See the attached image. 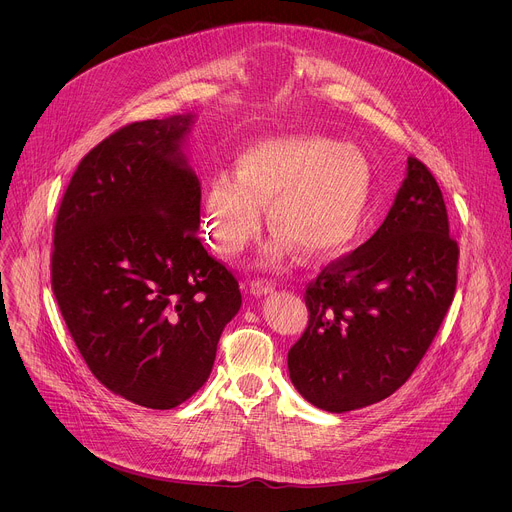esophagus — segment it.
<instances>
[{
  "label": "esophagus",
  "mask_w": 512,
  "mask_h": 512,
  "mask_svg": "<svg viewBox=\"0 0 512 512\" xmlns=\"http://www.w3.org/2000/svg\"><path fill=\"white\" fill-rule=\"evenodd\" d=\"M249 289H251V294H253V296L261 298V296L273 294V291H275V285H273L271 281H267V279H253V281L249 283Z\"/></svg>",
  "instance_id": "34e87169"
}]
</instances>
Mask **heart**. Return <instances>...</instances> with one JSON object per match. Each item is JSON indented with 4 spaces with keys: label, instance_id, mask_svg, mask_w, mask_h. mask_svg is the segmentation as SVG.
I'll list each match as a JSON object with an SVG mask.
<instances>
[{
    "label": "heart",
    "instance_id": "b5f03b06",
    "mask_svg": "<svg viewBox=\"0 0 512 512\" xmlns=\"http://www.w3.org/2000/svg\"><path fill=\"white\" fill-rule=\"evenodd\" d=\"M371 166L356 148L320 135L257 141L237 156L235 176L214 174L200 221L208 247L239 255L259 233L263 206L279 229L269 259L296 245L310 259L348 251L362 233L371 200Z\"/></svg>",
    "mask_w": 512,
    "mask_h": 512
}]
</instances>
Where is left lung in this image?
Masks as SVG:
<instances>
[{
    "label": "left lung",
    "instance_id": "8db88e82",
    "mask_svg": "<svg viewBox=\"0 0 512 512\" xmlns=\"http://www.w3.org/2000/svg\"><path fill=\"white\" fill-rule=\"evenodd\" d=\"M458 255L440 186L409 158L379 231L306 289L308 328L287 352L300 395L330 413L393 395L452 306Z\"/></svg>",
    "mask_w": 512,
    "mask_h": 512
}]
</instances>
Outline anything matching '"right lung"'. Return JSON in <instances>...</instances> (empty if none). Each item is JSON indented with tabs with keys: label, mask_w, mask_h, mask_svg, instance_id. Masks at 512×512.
I'll use <instances>...</instances> for the list:
<instances>
[{
	"label": "right lung",
	"mask_w": 512,
	"mask_h": 512,
	"mask_svg": "<svg viewBox=\"0 0 512 512\" xmlns=\"http://www.w3.org/2000/svg\"><path fill=\"white\" fill-rule=\"evenodd\" d=\"M194 115L121 127L72 174L54 227L52 289L91 373L115 395L172 409L208 379L241 308L235 275L198 239Z\"/></svg>",
	"instance_id": "obj_1"
}]
</instances>
